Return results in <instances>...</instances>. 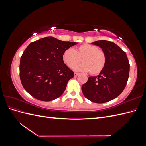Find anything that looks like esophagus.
<instances>
[{"label":"esophagus","instance_id":"esophagus-1","mask_svg":"<svg viewBox=\"0 0 146 146\" xmlns=\"http://www.w3.org/2000/svg\"><path fill=\"white\" fill-rule=\"evenodd\" d=\"M74 77H77L78 75H79V74L78 73H77V72H74Z\"/></svg>","mask_w":146,"mask_h":146}]
</instances>
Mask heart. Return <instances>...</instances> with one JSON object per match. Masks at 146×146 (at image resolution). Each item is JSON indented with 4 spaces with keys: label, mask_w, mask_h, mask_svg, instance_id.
Instances as JSON below:
<instances>
[{
    "label": "heart",
    "mask_w": 146,
    "mask_h": 146,
    "mask_svg": "<svg viewBox=\"0 0 146 146\" xmlns=\"http://www.w3.org/2000/svg\"><path fill=\"white\" fill-rule=\"evenodd\" d=\"M64 63L69 68H72L81 62V65L76 66L78 71L89 72L91 75H98L102 72L107 63L105 52L94 45L85 44L73 50L66 49L63 54Z\"/></svg>",
    "instance_id": "obj_1"
}]
</instances>
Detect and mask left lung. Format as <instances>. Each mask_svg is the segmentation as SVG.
Masks as SVG:
<instances>
[{"mask_svg":"<svg viewBox=\"0 0 146 146\" xmlns=\"http://www.w3.org/2000/svg\"><path fill=\"white\" fill-rule=\"evenodd\" d=\"M107 55V63L98 76L90 77L82 90L85 98L95 103L115 99L124 90L129 79L130 64L126 53L113 42L100 40L92 43Z\"/></svg>","mask_w":146,"mask_h":146,"instance_id":"8db88e82","label":"left lung"}]
</instances>
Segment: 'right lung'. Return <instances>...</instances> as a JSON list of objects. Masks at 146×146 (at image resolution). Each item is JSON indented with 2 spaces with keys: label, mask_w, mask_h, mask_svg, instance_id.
Masks as SVG:
<instances>
[{
  "label": "right lung",
  "mask_w": 146,
  "mask_h": 146,
  "mask_svg": "<svg viewBox=\"0 0 146 146\" xmlns=\"http://www.w3.org/2000/svg\"><path fill=\"white\" fill-rule=\"evenodd\" d=\"M78 43L46 37L31 42L20 60L21 83L29 94L39 100L59 98L74 72L64 64V52Z\"/></svg>",
  "instance_id": "right-lung-1"
}]
</instances>
